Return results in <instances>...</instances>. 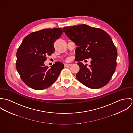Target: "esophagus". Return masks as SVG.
Instances as JSON below:
<instances>
[{"instance_id":"1","label":"esophagus","mask_w":133,"mask_h":133,"mask_svg":"<svg viewBox=\"0 0 133 133\" xmlns=\"http://www.w3.org/2000/svg\"><path fill=\"white\" fill-rule=\"evenodd\" d=\"M71 65V64H64V66L65 67H69Z\"/></svg>"}]
</instances>
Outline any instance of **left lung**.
Segmentation results:
<instances>
[{"instance_id":"8db88e82","label":"left lung","mask_w":133,"mask_h":133,"mask_svg":"<svg viewBox=\"0 0 133 133\" xmlns=\"http://www.w3.org/2000/svg\"><path fill=\"white\" fill-rule=\"evenodd\" d=\"M63 32L77 48L76 61L79 66L76 74L78 80L93 89L107 84L115 71L117 49L110 36L104 31L86 24L64 27ZM91 57L88 68L79 61Z\"/></svg>"}]
</instances>
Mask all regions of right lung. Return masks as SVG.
<instances>
[{"instance_id":"obj_1","label":"right lung","mask_w":133,"mask_h":133,"mask_svg":"<svg viewBox=\"0 0 133 133\" xmlns=\"http://www.w3.org/2000/svg\"><path fill=\"white\" fill-rule=\"evenodd\" d=\"M63 33L61 28L44 29L26 36L16 53V69L22 81L30 88L41 90L56 80L64 64L56 62L51 68L44 65L47 56L55 51L54 44Z\"/></svg>"}]
</instances>
